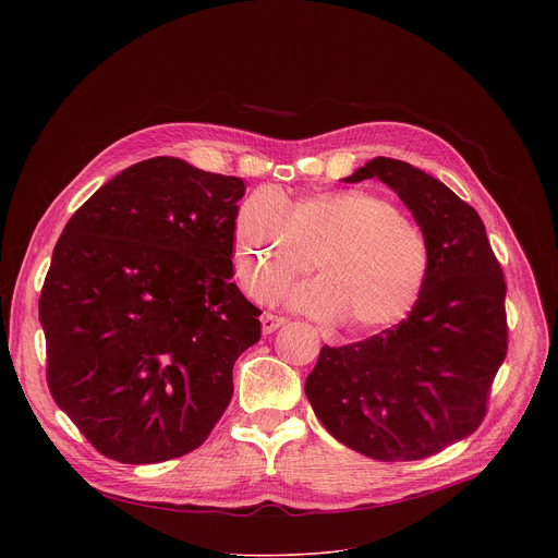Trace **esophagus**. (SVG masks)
<instances>
[{"instance_id": "1", "label": "esophagus", "mask_w": 558, "mask_h": 558, "mask_svg": "<svg viewBox=\"0 0 558 558\" xmlns=\"http://www.w3.org/2000/svg\"><path fill=\"white\" fill-rule=\"evenodd\" d=\"M282 325H287V317L274 315V313H265V315H263V333H274V331L280 329Z\"/></svg>"}]
</instances>
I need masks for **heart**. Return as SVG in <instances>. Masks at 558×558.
<instances>
[{"mask_svg": "<svg viewBox=\"0 0 558 558\" xmlns=\"http://www.w3.org/2000/svg\"><path fill=\"white\" fill-rule=\"evenodd\" d=\"M233 260L245 289L271 298L313 267L291 304L342 320L351 333L388 329L415 308L430 276V241L411 216L362 192L315 194L287 205L250 194L233 218Z\"/></svg>", "mask_w": 558, "mask_h": 558, "instance_id": "obj_1", "label": "heart"}]
</instances>
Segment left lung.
<instances>
[{
  "label": "left lung",
  "mask_w": 558,
  "mask_h": 558,
  "mask_svg": "<svg viewBox=\"0 0 558 558\" xmlns=\"http://www.w3.org/2000/svg\"><path fill=\"white\" fill-rule=\"evenodd\" d=\"M379 179L430 241L426 289L392 329L362 342L325 344L304 392L323 426L377 461H417L482 426L508 353L506 280L486 227L430 174L377 156L344 179Z\"/></svg>",
  "instance_id": "obj_1"
}]
</instances>
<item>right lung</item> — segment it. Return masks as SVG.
<instances>
[{
  "mask_svg": "<svg viewBox=\"0 0 558 558\" xmlns=\"http://www.w3.org/2000/svg\"><path fill=\"white\" fill-rule=\"evenodd\" d=\"M243 196V179L156 156L63 227L39 298L46 381L104 457H183L229 407L263 313L229 280Z\"/></svg>",
  "mask_w": 558,
  "mask_h": 558,
  "instance_id": "1",
  "label": "right lung"
}]
</instances>
